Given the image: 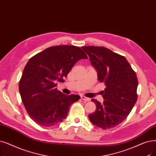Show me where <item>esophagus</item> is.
<instances>
[{"label": "esophagus", "instance_id": "1", "mask_svg": "<svg viewBox=\"0 0 156 156\" xmlns=\"http://www.w3.org/2000/svg\"><path fill=\"white\" fill-rule=\"evenodd\" d=\"M81 99H82L83 101H90L89 98H87L84 96H81Z\"/></svg>", "mask_w": 156, "mask_h": 156}]
</instances>
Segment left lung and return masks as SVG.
Instances as JSON below:
<instances>
[{
  "mask_svg": "<svg viewBox=\"0 0 156 156\" xmlns=\"http://www.w3.org/2000/svg\"><path fill=\"white\" fill-rule=\"evenodd\" d=\"M104 83L103 103L92 99L96 110L89 115L91 122L103 129L120 124L127 117L137 101L138 78L125 57L103 46H82Z\"/></svg>",
  "mask_w": 156,
  "mask_h": 156,
  "instance_id": "left-lung-1",
  "label": "left lung"
}]
</instances>
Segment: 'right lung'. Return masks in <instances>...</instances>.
<instances>
[{
    "label": "right lung",
    "mask_w": 156,
    "mask_h": 156,
    "mask_svg": "<svg viewBox=\"0 0 156 156\" xmlns=\"http://www.w3.org/2000/svg\"><path fill=\"white\" fill-rule=\"evenodd\" d=\"M88 58L73 45L51 46L30 58L19 83L22 103L30 117L43 127L53 126L67 115L78 95H66L58 90L57 82L67 77L79 60Z\"/></svg>",
    "instance_id": "1"
}]
</instances>
